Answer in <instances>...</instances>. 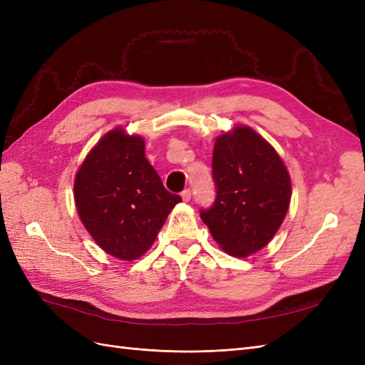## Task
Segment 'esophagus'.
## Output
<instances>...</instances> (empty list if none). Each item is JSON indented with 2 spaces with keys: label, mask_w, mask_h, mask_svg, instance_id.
<instances>
[{
  "label": "esophagus",
  "mask_w": 365,
  "mask_h": 365,
  "mask_svg": "<svg viewBox=\"0 0 365 365\" xmlns=\"http://www.w3.org/2000/svg\"><path fill=\"white\" fill-rule=\"evenodd\" d=\"M181 196H182V200H184L185 202H189V201H190V197H192V192H190V189H184V190L181 192Z\"/></svg>",
  "instance_id": "obj_1"
}]
</instances>
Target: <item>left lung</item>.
<instances>
[{
  "label": "left lung",
  "instance_id": "8db88e82",
  "mask_svg": "<svg viewBox=\"0 0 365 365\" xmlns=\"http://www.w3.org/2000/svg\"><path fill=\"white\" fill-rule=\"evenodd\" d=\"M212 172L216 197L201 208V219L220 248L247 257L282 225L291 201L289 173L269 143L245 126L217 137Z\"/></svg>",
  "mask_w": 365,
  "mask_h": 365
}]
</instances>
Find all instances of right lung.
I'll use <instances>...</instances> for the list:
<instances>
[{"label": "right lung", "instance_id": "obj_1", "mask_svg": "<svg viewBox=\"0 0 365 365\" xmlns=\"http://www.w3.org/2000/svg\"><path fill=\"white\" fill-rule=\"evenodd\" d=\"M77 212L97 245L121 260L143 256L181 196L164 189L145 140L114 129L88 153L74 181Z\"/></svg>", "mask_w": 365, "mask_h": 365}]
</instances>
